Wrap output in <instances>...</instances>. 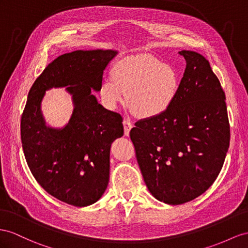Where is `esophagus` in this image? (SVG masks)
<instances>
[{
	"mask_svg": "<svg viewBox=\"0 0 248 248\" xmlns=\"http://www.w3.org/2000/svg\"><path fill=\"white\" fill-rule=\"evenodd\" d=\"M123 124H124V135L125 136H129L130 130L133 128V124L129 122V120H126V119L124 120Z\"/></svg>",
	"mask_w": 248,
	"mask_h": 248,
	"instance_id": "34e87169",
	"label": "esophagus"
}]
</instances>
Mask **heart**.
<instances>
[{
    "label": "heart",
    "instance_id": "b5f03b06",
    "mask_svg": "<svg viewBox=\"0 0 248 248\" xmlns=\"http://www.w3.org/2000/svg\"><path fill=\"white\" fill-rule=\"evenodd\" d=\"M111 80L99 88L103 105L115 110L128 95L130 109L139 118H155L174 105L181 86V75L174 66L159 60L128 58L111 70Z\"/></svg>",
    "mask_w": 248,
    "mask_h": 248
}]
</instances>
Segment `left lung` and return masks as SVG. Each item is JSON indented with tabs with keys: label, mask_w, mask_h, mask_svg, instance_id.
I'll list each match as a JSON object with an SVG mask.
<instances>
[{
	"label": "left lung",
	"mask_w": 248,
	"mask_h": 248,
	"mask_svg": "<svg viewBox=\"0 0 248 248\" xmlns=\"http://www.w3.org/2000/svg\"><path fill=\"white\" fill-rule=\"evenodd\" d=\"M179 54L186 68L174 105L130 132L150 193L172 205L194 200L213 185L231 136L225 94L208 61L189 50Z\"/></svg>",
	"instance_id": "1"
}]
</instances>
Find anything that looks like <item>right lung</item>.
<instances>
[{"mask_svg":"<svg viewBox=\"0 0 248 248\" xmlns=\"http://www.w3.org/2000/svg\"><path fill=\"white\" fill-rule=\"evenodd\" d=\"M115 50H78L65 53L44 70L28 93L21 120L25 158L48 194L73 206L98 201L109 183L110 149L124 135L123 118L98 104L106 67ZM73 96L74 112L62 128L46 124L41 100L46 91L63 87Z\"/></svg>","mask_w":248,"mask_h":248,"instance_id":"1","label":"right lung"}]
</instances>
